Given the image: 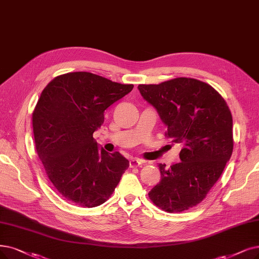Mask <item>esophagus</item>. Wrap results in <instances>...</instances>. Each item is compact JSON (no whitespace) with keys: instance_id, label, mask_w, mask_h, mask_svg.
Here are the masks:
<instances>
[{"instance_id":"34e87169","label":"esophagus","mask_w":259,"mask_h":259,"mask_svg":"<svg viewBox=\"0 0 259 259\" xmlns=\"http://www.w3.org/2000/svg\"><path fill=\"white\" fill-rule=\"evenodd\" d=\"M143 163V161L139 158H132L130 160V167L131 168H136V167H139V165H141Z\"/></svg>"}]
</instances>
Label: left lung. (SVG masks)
Returning a JSON list of instances; mask_svg holds the SVG:
<instances>
[{
    "mask_svg": "<svg viewBox=\"0 0 259 259\" xmlns=\"http://www.w3.org/2000/svg\"><path fill=\"white\" fill-rule=\"evenodd\" d=\"M141 96L167 125L165 136L181 143V162L165 169L149 192L168 212H182L201 203L219 180L233 153V118L218 91L204 81L178 77L158 85H139Z\"/></svg>",
    "mask_w": 259,
    "mask_h": 259,
    "instance_id": "8db88e82",
    "label": "left lung"
}]
</instances>
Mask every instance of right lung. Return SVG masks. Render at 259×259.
Returning a JSON list of instances; mask_svg holds the SVG:
<instances>
[{
	"label": "right lung",
	"instance_id": "obj_1",
	"mask_svg": "<svg viewBox=\"0 0 259 259\" xmlns=\"http://www.w3.org/2000/svg\"><path fill=\"white\" fill-rule=\"evenodd\" d=\"M133 87L71 72L41 92L33 112L36 151L55 189L80 207L106 202L128 168L119 152L99 149L94 133L104 123V111Z\"/></svg>",
	"mask_w": 259,
	"mask_h": 259
}]
</instances>
